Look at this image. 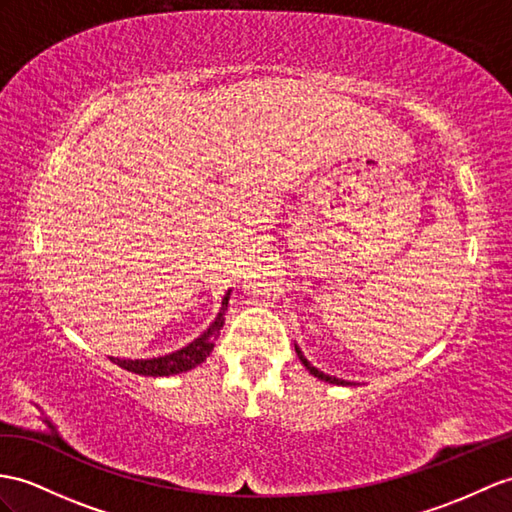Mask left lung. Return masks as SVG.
Wrapping results in <instances>:
<instances>
[{
    "label": "left lung",
    "mask_w": 512,
    "mask_h": 512,
    "mask_svg": "<svg viewBox=\"0 0 512 512\" xmlns=\"http://www.w3.org/2000/svg\"><path fill=\"white\" fill-rule=\"evenodd\" d=\"M295 352H297V358H299V363H302L310 373H313L315 378H319V380H323V382H330V384H347L345 380H339V378H334V376H328V373H323V371H319L317 367H313L308 363V358L302 354V350H299V347L295 345Z\"/></svg>",
    "instance_id": "1"
}]
</instances>
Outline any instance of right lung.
I'll use <instances>...</instances> for the list:
<instances>
[{
	"label": "right lung",
	"instance_id": "add662e5",
	"mask_svg": "<svg viewBox=\"0 0 512 512\" xmlns=\"http://www.w3.org/2000/svg\"><path fill=\"white\" fill-rule=\"evenodd\" d=\"M230 293L232 289L223 295V302H221V310L217 319L210 323V328L202 334L197 336L193 343H189L186 347L178 352H171L167 356H158V358H147V360H130V358H112L110 360L115 365H119L121 369H128L132 373H139V376H176V373H184V371H191L193 367L202 365L204 360L210 356L215 347V341L219 336V330L223 328V323H226V310H228V302H230Z\"/></svg>",
	"mask_w": 512,
	"mask_h": 512
}]
</instances>
